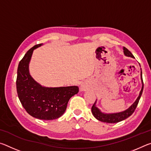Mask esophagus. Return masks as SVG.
<instances>
[{"mask_svg": "<svg viewBox=\"0 0 151 151\" xmlns=\"http://www.w3.org/2000/svg\"><path fill=\"white\" fill-rule=\"evenodd\" d=\"M82 89H83V88H81V90H82Z\"/></svg>", "mask_w": 151, "mask_h": 151, "instance_id": "esophagus-1", "label": "esophagus"}]
</instances>
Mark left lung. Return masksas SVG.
Wrapping results in <instances>:
<instances>
[{"mask_svg": "<svg viewBox=\"0 0 151 151\" xmlns=\"http://www.w3.org/2000/svg\"><path fill=\"white\" fill-rule=\"evenodd\" d=\"M123 52L125 56L129 57L131 58H134V56L132 55V53L130 52V51L127 49V48L123 47ZM141 70V68H140ZM140 78H141V82H142V88L141 90L140 91L139 95L137 97V100L134 102V103L132 104V105L128 108L127 110H125L124 111L119 112H115V113H104V112H102L100 109H99L98 107L96 106V100L95 103L92 106V113H93V116L95 117V118L103 122H106V123H116V122H119L120 121H123V120L127 119L128 117L130 116L131 114L133 113L134 110L136 109L137 104L139 103V101L140 100V96L142 95V91H143V81H142V70L140 72Z\"/></svg>", "mask_w": 151, "mask_h": 151, "instance_id": "obj_1", "label": "left lung"}]
</instances>
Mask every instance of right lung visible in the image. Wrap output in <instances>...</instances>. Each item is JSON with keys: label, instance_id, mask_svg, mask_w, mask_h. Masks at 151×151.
Masks as SVG:
<instances>
[{"label": "right lung", "instance_id": "add662e5", "mask_svg": "<svg viewBox=\"0 0 151 151\" xmlns=\"http://www.w3.org/2000/svg\"><path fill=\"white\" fill-rule=\"evenodd\" d=\"M37 45L27 51L17 69V91L22 106L30 115L45 121L59 118L65 112L69 99L78 92L77 86L46 87L34 80L29 63Z\"/></svg>", "mask_w": 151, "mask_h": 151}]
</instances>
